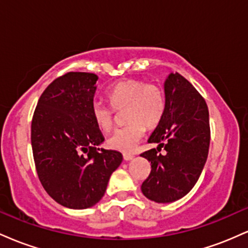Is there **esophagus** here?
<instances>
[{"instance_id":"34e87169","label":"esophagus","mask_w":248,"mask_h":248,"mask_svg":"<svg viewBox=\"0 0 248 248\" xmlns=\"http://www.w3.org/2000/svg\"><path fill=\"white\" fill-rule=\"evenodd\" d=\"M133 158H134V155H132V154H124V161H132Z\"/></svg>"}]
</instances>
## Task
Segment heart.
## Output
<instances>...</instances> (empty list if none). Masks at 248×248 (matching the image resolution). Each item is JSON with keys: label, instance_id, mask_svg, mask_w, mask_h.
<instances>
[{"label": "heart", "instance_id": "b5f03b06", "mask_svg": "<svg viewBox=\"0 0 248 248\" xmlns=\"http://www.w3.org/2000/svg\"><path fill=\"white\" fill-rule=\"evenodd\" d=\"M110 106L94 101L91 106V115L95 126L102 132L112 129L115 122V111L124 113L127 126L116 129L108 138L110 149L128 154L135 150L143 139L146 127L152 129L160 124L166 112V95L160 86L146 84L143 80L127 79L108 91Z\"/></svg>", "mask_w": 248, "mask_h": 248}]
</instances>
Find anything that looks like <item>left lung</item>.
Instances as JSON below:
<instances>
[{
    "mask_svg": "<svg viewBox=\"0 0 248 248\" xmlns=\"http://www.w3.org/2000/svg\"><path fill=\"white\" fill-rule=\"evenodd\" d=\"M166 112L150 138L157 147L141 154L152 166L142 193L156 203H172L197 183L209 154L210 124L206 102L179 73L164 81ZM163 147L164 154L158 152Z\"/></svg>",
    "mask_w": 248,
    "mask_h": 248,
    "instance_id": "obj_1",
    "label": "left lung"
}]
</instances>
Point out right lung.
<instances>
[{"label":"right lung","mask_w":248,"mask_h":248,"mask_svg":"<svg viewBox=\"0 0 248 248\" xmlns=\"http://www.w3.org/2000/svg\"><path fill=\"white\" fill-rule=\"evenodd\" d=\"M96 80L98 76L87 72L59 77L43 92L31 122L39 181L69 209L95 205L122 162L121 153L98 148L105 139L91 115Z\"/></svg>","instance_id":"right-lung-1"}]
</instances>
